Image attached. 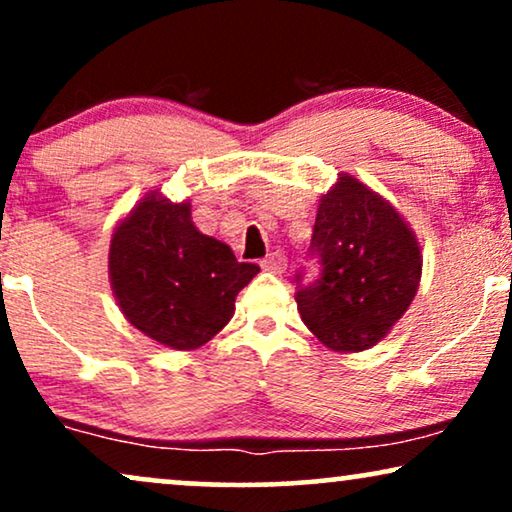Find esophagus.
Segmentation results:
<instances>
[{
    "instance_id": "34e87169",
    "label": "esophagus",
    "mask_w": 512,
    "mask_h": 512,
    "mask_svg": "<svg viewBox=\"0 0 512 512\" xmlns=\"http://www.w3.org/2000/svg\"><path fill=\"white\" fill-rule=\"evenodd\" d=\"M260 267L264 271H271V274H283V271H286V257H283L281 252H271L269 257H264Z\"/></svg>"
}]
</instances>
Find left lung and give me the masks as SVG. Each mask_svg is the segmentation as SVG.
<instances>
[{
    "label": "left lung",
    "mask_w": 512,
    "mask_h": 512,
    "mask_svg": "<svg viewBox=\"0 0 512 512\" xmlns=\"http://www.w3.org/2000/svg\"><path fill=\"white\" fill-rule=\"evenodd\" d=\"M309 250L321 276L297 281L304 326L335 352L380 342L411 307L423 274L418 238L397 208L352 174H338L316 210Z\"/></svg>",
    "instance_id": "left-lung-1"
}]
</instances>
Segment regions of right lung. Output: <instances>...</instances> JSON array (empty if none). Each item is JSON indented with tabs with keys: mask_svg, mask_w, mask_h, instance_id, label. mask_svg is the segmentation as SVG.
<instances>
[{
	"mask_svg": "<svg viewBox=\"0 0 512 512\" xmlns=\"http://www.w3.org/2000/svg\"><path fill=\"white\" fill-rule=\"evenodd\" d=\"M260 267L200 234L191 203L146 193L115 226L108 278L120 312L137 331L170 349L203 347L236 309V295Z\"/></svg>",
	"mask_w": 512,
	"mask_h": 512,
	"instance_id": "add662e5",
	"label": "right lung"
}]
</instances>
